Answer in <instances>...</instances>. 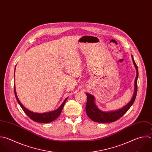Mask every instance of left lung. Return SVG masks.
I'll use <instances>...</instances> for the list:
<instances>
[{
    "mask_svg": "<svg viewBox=\"0 0 152 152\" xmlns=\"http://www.w3.org/2000/svg\"><path fill=\"white\" fill-rule=\"evenodd\" d=\"M133 64L136 69V77L134 81V93L130 101L124 107L118 110L104 112L100 110L95 103V97L94 96L86 93L87 96V103L86 106V111L87 116L93 121L96 122L108 123L113 122L122 117L130 108L135 101L137 91V79L138 77V67L134 60L133 56L131 55Z\"/></svg>",
    "mask_w": 152,
    "mask_h": 152,
    "instance_id": "1",
    "label": "left lung"
}]
</instances>
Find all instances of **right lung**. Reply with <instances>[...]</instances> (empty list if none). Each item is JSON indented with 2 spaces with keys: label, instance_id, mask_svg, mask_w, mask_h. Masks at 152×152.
<instances>
[{
  "label": "right lung",
  "instance_id": "1",
  "mask_svg": "<svg viewBox=\"0 0 152 152\" xmlns=\"http://www.w3.org/2000/svg\"><path fill=\"white\" fill-rule=\"evenodd\" d=\"M15 67H16V66H15ZM14 78H15V72H14ZM14 93H15V97L17 99L18 103H19V104L20 105V106L21 107L23 110L24 111V112L27 115V116L30 118H31L33 121L37 122H40V123H49V122H52L54 120H55L60 115V114L62 110V109L64 107V106L68 99V97H66L65 99V100L63 102V103L61 104V106L55 110L48 112H45V113H36V112H31L30 110L27 109L21 103V102L20 101L19 99L18 98L17 95L15 84H14Z\"/></svg>",
  "mask_w": 152,
  "mask_h": 152
}]
</instances>
